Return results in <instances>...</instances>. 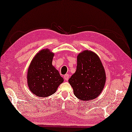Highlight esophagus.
Returning a JSON list of instances; mask_svg holds the SVG:
<instances>
[{
  "label": "esophagus",
  "mask_w": 132,
  "mask_h": 132,
  "mask_svg": "<svg viewBox=\"0 0 132 132\" xmlns=\"http://www.w3.org/2000/svg\"><path fill=\"white\" fill-rule=\"evenodd\" d=\"M64 78L65 81H68V80L69 79V75H68V74H66V75H64Z\"/></svg>",
  "instance_id": "34e87169"
}]
</instances>
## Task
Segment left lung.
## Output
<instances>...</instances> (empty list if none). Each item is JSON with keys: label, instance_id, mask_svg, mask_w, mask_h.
<instances>
[{"label": "left lung", "instance_id": "obj_1", "mask_svg": "<svg viewBox=\"0 0 132 132\" xmlns=\"http://www.w3.org/2000/svg\"><path fill=\"white\" fill-rule=\"evenodd\" d=\"M68 82L78 99L88 101L97 98L106 82L104 67L97 54L88 50L80 53L77 56L76 71Z\"/></svg>", "mask_w": 132, "mask_h": 132}]
</instances>
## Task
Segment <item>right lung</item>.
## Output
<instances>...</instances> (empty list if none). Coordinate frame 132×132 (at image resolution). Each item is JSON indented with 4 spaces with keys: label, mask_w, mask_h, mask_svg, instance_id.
Listing matches in <instances>:
<instances>
[{
    "label": "right lung",
    "mask_w": 132,
    "mask_h": 132,
    "mask_svg": "<svg viewBox=\"0 0 132 132\" xmlns=\"http://www.w3.org/2000/svg\"><path fill=\"white\" fill-rule=\"evenodd\" d=\"M54 54L48 49L41 50L29 67L27 83L34 95L46 97L54 94L64 79L52 65Z\"/></svg>",
    "instance_id": "obj_1"
}]
</instances>
